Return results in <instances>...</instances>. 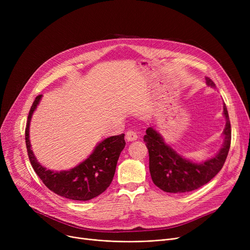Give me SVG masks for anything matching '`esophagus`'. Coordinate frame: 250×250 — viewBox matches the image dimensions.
<instances>
[{
  "instance_id": "34e87169",
  "label": "esophagus",
  "mask_w": 250,
  "mask_h": 250,
  "mask_svg": "<svg viewBox=\"0 0 250 250\" xmlns=\"http://www.w3.org/2000/svg\"><path fill=\"white\" fill-rule=\"evenodd\" d=\"M125 139L127 142H134L138 139V135L135 130H127L125 134Z\"/></svg>"
}]
</instances>
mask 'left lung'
Instances as JSON below:
<instances>
[{
    "instance_id": "left-lung-1",
    "label": "left lung",
    "mask_w": 250,
    "mask_h": 250,
    "mask_svg": "<svg viewBox=\"0 0 250 250\" xmlns=\"http://www.w3.org/2000/svg\"><path fill=\"white\" fill-rule=\"evenodd\" d=\"M206 83L209 87H216L208 77ZM223 109L226 118V125L223 130L224 144L215 157L202 163L183 158L166 145L162 136L155 128L152 126L147 128L144 142L149 151V169L156 187L166 192H188L205 186L218 174L226 161L231 144V125L225 103Z\"/></svg>"
}]
</instances>
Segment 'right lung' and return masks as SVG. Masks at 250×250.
Masks as SVG:
<instances>
[{"mask_svg":"<svg viewBox=\"0 0 250 250\" xmlns=\"http://www.w3.org/2000/svg\"><path fill=\"white\" fill-rule=\"evenodd\" d=\"M42 95H38L30 108L25 128L26 148L30 163L44 186L55 193L74 201H89L96 198L110 186L117 160L125 146V135L102 140L88 158L76 167L63 171L46 169L36 159L29 141V126L34 110Z\"/></svg>","mask_w":250,"mask_h":250,"instance_id":"obj_1","label":"right lung"}]
</instances>
